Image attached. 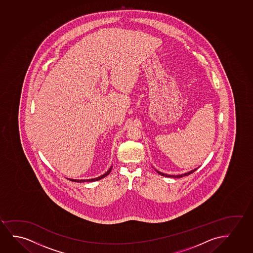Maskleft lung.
Here are the masks:
<instances>
[{"instance_id":"1","label":"left lung","mask_w":253,"mask_h":253,"mask_svg":"<svg viewBox=\"0 0 253 253\" xmlns=\"http://www.w3.org/2000/svg\"><path fill=\"white\" fill-rule=\"evenodd\" d=\"M197 168L196 169H194V170H191L190 171H188L186 173L180 174V175H169V174L163 173V172H161V171H157V170H155V171H157L158 173L161 175V176H164V177H175V178H179V177H184V176H188V175H190V174L193 173L194 171H197Z\"/></svg>"}]
</instances>
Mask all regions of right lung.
Listing matches in <instances>:
<instances>
[{"label":"right lung","instance_id":"obj_1","mask_svg":"<svg viewBox=\"0 0 253 253\" xmlns=\"http://www.w3.org/2000/svg\"><path fill=\"white\" fill-rule=\"evenodd\" d=\"M112 167L110 168L108 171H106L105 174H103L101 176H99L98 177H94V178H91V179H71V178H69V180L73 181V182H78V183H82V182H93V181H98L99 179H101V178H104V177H106L107 175H109V173L111 172L112 171Z\"/></svg>","mask_w":253,"mask_h":253}]
</instances>
